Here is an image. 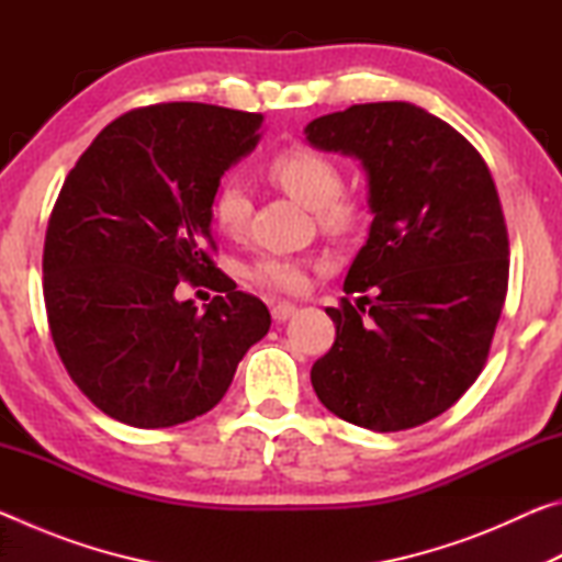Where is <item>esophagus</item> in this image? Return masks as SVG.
<instances>
[{"label": "esophagus", "instance_id": "1", "mask_svg": "<svg viewBox=\"0 0 562 562\" xmlns=\"http://www.w3.org/2000/svg\"><path fill=\"white\" fill-rule=\"evenodd\" d=\"M294 312H297V307H294V304H290V302H278L272 307V319L274 322H288L290 317H294Z\"/></svg>", "mask_w": 562, "mask_h": 562}]
</instances>
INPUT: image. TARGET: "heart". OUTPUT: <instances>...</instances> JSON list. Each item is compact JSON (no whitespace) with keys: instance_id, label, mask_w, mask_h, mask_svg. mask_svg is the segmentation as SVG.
Listing matches in <instances>:
<instances>
[{"instance_id":"1","label":"heart","mask_w":562,"mask_h":562,"mask_svg":"<svg viewBox=\"0 0 562 562\" xmlns=\"http://www.w3.org/2000/svg\"><path fill=\"white\" fill-rule=\"evenodd\" d=\"M270 178L284 193L307 211H315L329 227L347 223L349 207L337 201L341 193V176L337 166L312 150H284L270 164ZM250 195L240 180H225L213 201V221L225 235H240L250 217ZM245 278L268 290L294 292L302 288L304 268L300 260L284 255H262L245 268Z\"/></svg>"}]
</instances>
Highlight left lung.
<instances>
[{"label":"left lung","mask_w":562,"mask_h":562,"mask_svg":"<svg viewBox=\"0 0 562 562\" xmlns=\"http://www.w3.org/2000/svg\"><path fill=\"white\" fill-rule=\"evenodd\" d=\"M304 138L367 173L372 225L345 292H375L327 307L337 337L312 386L361 429H412L475 382L506 300L508 233L491 170L459 131L406 101L327 113Z\"/></svg>","instance_id":"8db88e82"}]
</instances>
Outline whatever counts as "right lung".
Returning <instances> with one entry per match:
<instances>
[{"mask_svg":"<svg viewBox=\"0 0 562 562\" xmlns=\"http://www.w3.org/2000/svg\"><path fill=\"white\" fill-rule=\"evenodd\" d=\"M262 113L158 103L109 123L69 170L46 227L44 302L56 351L103 414L166 429L221 402L270 329L265 304L214 272L213 201L252 154ZM222 294L198 311L178 281Z\"/></svg>","mask_w":562,"mask_h":562,"instance_id":"right-lung-1","label":"right lung"}]
</instances>
